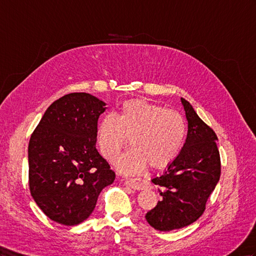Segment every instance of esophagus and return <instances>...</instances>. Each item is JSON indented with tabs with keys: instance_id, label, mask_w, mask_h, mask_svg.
I'll list each match as a JSON object with an SVG mask.
<instances>
[{
	"instance_id": "obj_1",
	"label": "esophagus",
	"mask_w": 256,
	"mask_h": 256,
	"mask_svg": "<svg viewBox=\"0 0 256 256\" xmlns=\"http://www.w3.org/2000/svg\"><path fill=\"white\" fill-rule=\"evenodd\" d=\"M126 184L133 189H137V190H142V189L147 188L148 182L142 180V178H128L126 180Z\"/></svg>"
}]
</instances>
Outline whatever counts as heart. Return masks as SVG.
<instances>
[{
    "label": "heart",
    "instance_id": "1",
    "mask_svg": "<svg viewBox=\"0 0 256 256\" xmlns=\"http://www.w3.org/2000/svg\"><path fill=\"white\" fill-rule=\"evenodd\" d=\"M102 154L112 161L126 145L128 137L133 147L116 159L121 173L135 174L148 163L154 168L168 166L184 145L186 122L178 111L164 109L142 100H130L116 116L107 114L96 130Z\"/></svg>",
    "mask_w": 256,
    "mask_h": 256
}]
</instances>
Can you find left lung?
<instances>
[{"mask_svg":"<svg viewBox=\"0 0 256 256\" xmlns=\"http://www.w3.org/2000/svg\"><path fill=\"white\" fill-rule=\"evenodd\" d=\"M180 102L188 121L187 138L163 174L152 180L160 186L162 200L145 216L148 224L160 232L186 227L198 220L220 176L218 136L190 104L184 98Z\"/></svg>","mask_w":256,"mask_h":256,"instance_id":"1","label":"left lung"}]
</instances>
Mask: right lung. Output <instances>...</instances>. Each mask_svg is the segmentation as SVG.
I'll use <instances>...</instances> for the list:
<instances>
[{
	"label": "right lung",
	"mask_w": 256,
	"mask_h": 256,
	"mask_svg": "<svg viewBox=\"0 0 256 256\" xmlns=\"http://www.w3.org/2000/svg\"><path fill=\"white\" fill-rule=\"evenodd\" d=\"M106 104L88 93L55 100L32 133L28 147L29 187L43 213L74 226L94 211L116 174L96 149L98 118Z\"/></svg>",
	"instance_id": "1"
}]
</instances>
